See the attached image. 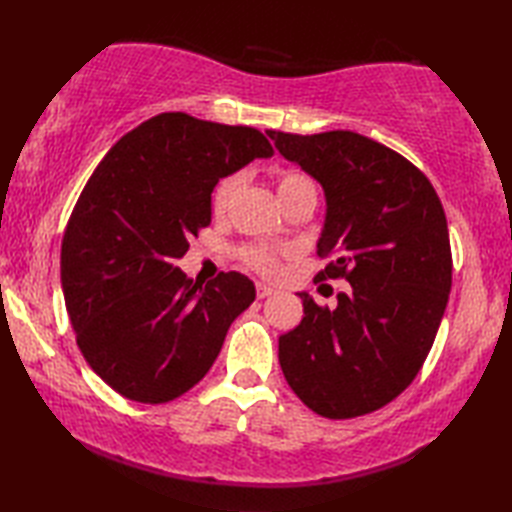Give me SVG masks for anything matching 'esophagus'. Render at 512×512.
<instances>
[{"instance_id": "1", "label": "esophagus", "mask_w": 512, "mask_h": 512, "mask_svg": "<svg viewBox=\"0 0 512 512\" xmlns=\"http://www.w3.org/2000/svg\"><path fill=\"white\" fill-rule=\"evenodd\" d=\"M255 288H257V299H266L270 295H275V290L266 284H257Z\"/></svg>"}]
</instances>
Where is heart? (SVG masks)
I'll return each mask as SVG.
<instances>
[{
	"label": "heart",
	"instance_id": "heart-1",
	"mask_svg": "<svg viewBox=\"0 0 512 512\" xmlns=\"http://www.w3.org/2000/svg\"><path fill=\"white\" fill-rule=\"evenodd\" d=\"M239 182H242V178H239L237 173L220 180V184H217L213 191V211L215 213L226 211V206L231 204L233 195L239 189ZM299 193H317L312 178H308L306 173H299V171H281L277 176L279 202H284V200L292 198V195H299ZM242 255L246 259V264L259 270V273H275L277 259L268 248H246Z\"/></svg>",
	"mask_w": 512,
	"mask_h": 512
}]
</instances>
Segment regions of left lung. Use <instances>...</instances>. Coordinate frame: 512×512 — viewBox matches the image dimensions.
I'll return each instance as SVG.
<instances>
[{"label":"left lung","instance_id":"8db88e82","mask_svg":"<svg viewBox=\"0 0 512 512\" xmlns=\"http://www.w3.org/2000/svg\"><path fill=\"white\" fill-rule=\"evenodd\" d=\"M266 134L323 189L317 253L332 262L319 279L350 281L332 310L299 292L306 317L279 336L281 372L319 416H365L411 385L436 339L453 270L447 217L427 176L372 138Z\"/></svg>","mask_w":512,"mask_h":512}]
</instances>
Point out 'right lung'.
Instances as JSON below:
<instances>
[{"label":"right lung","instance_id":"obj_1","mask_svg":"<svg viewBox=\"0 0 512 512\" xmlns=\"http://www.w3.org/2000/svg\"><path fill=\"white\" fill-rule=\"evenodd\" d=\"M273 147L244 125L165 112L107 151L79 195L61 244V286L85 361L118 394L160 405L209 372L253 281L209 284L176 266L211 224L215 184Z\"/></svg>","mask_w":512,"mask_h":512}]
</instances>
